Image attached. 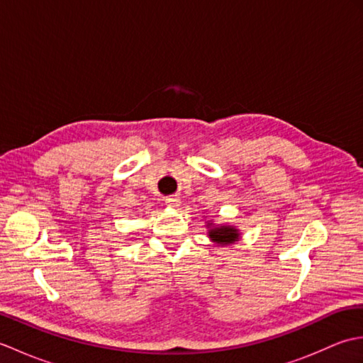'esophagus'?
Listing matches in <instances>:
<instances>
[{
  "label": "esophagus",
  "mask_w": 363,
  "mask_h": 363,
  "mask_svg": "<svg viewBox=\"0 0 363 363\" xmlns=\"http://www.w3.org/2000/svg\"><path fill=\"white\" fill-rule=\"evenodd\" d=\"M179 203H181V199L176 198V196H169V198L165 199V204L169 206V207H177V206H179Z\"/></svg>",
  "instance_id": "1"
}]
</instances>
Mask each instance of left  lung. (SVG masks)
<instances>
[{
	"instance_id": "8db88e82",
	"label": "left lung",
	"mask_w": 363,
	"mask_h": 363,
	"mask_svg": "<svg viewBox=\"0 0 363 363\" xmlns=\"http://www.w3.org/2000/svg\"><path fill=\"white\" fill-rule=\"evenodd\" d=\"M209 237L212 238L213 242L223 243V245H228V243H234V242H237L238 233H237V229H234V228L220 226V228H213V229H211Z\"/></svg>"
}]
</instances>
